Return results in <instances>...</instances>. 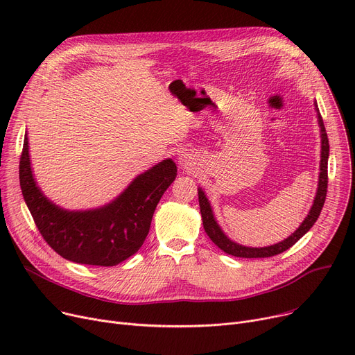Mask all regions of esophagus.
Instances as JSON below:
<instances>
[{
    "mask_svg": "<svg viewBox=\"0 0 355 355\" xmlns=\"http://www.w3.org/2000/svg\"><path fill=\"white\" fill-rule=\"evenodd\" d=\"M180 165H181V168H184V170H190V168L193 166L191 158H189L187 155H181V158H180Z\"/></svg>",
    "mask_w": 355,
    "mask_h": 355,
    "instance_id": "esophagus-1",
    "label": "esophagus"
}]
</instances>
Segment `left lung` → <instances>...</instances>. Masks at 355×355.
Here are the masks:
<instances>
[{"label": "left lung", "mask_w": 355, "mask_h": 355, "mask_svg": "<svg viewBox=\"0 0 355 355\" xmlns=\"http://www.w3.org/2000/svg\"><path fill=\"white\" fill-rule=\"evenodd\" d=\"M315 110H316V118H318V125H320V134H321V162H320V178H318V189H316V194L312 202V207L305 217V220L301 223V226L297 227L289 237L285 240L279 241V243L265 246V248H249L239 245L232 239L226 236V233L221 230L218 226V223L214 217L211 204L206 196V193L202 191L201 187H198V202H200V213L202 218V226L204 230H206L207 236L213 240V243L218 246L223 252H226L227 254L236 256V257H270L275 254L282 253L292 248L297 240H300L305 233L309 232V229L313 226V223L318 220L321 210L324 207L325 197H327V189H328V157H329V144H328V137H327V130L324 126V121L321 118L320 109L316 102Z\"/></svg>", "instance_id": "obj_1"}]
</instances>
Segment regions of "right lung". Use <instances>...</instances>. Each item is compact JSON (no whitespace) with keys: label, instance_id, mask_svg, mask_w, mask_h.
Segmentation results:
<instances>
[{"label":"right lung","instance_id":"add662e5","mask_svg":"<svg viewBox=\"0 0 355 355\" xmlns=\"http://www.w3.org/2000/svg\"><path fill=\"white\" fill-rule=\"evenodd\" d=\"M177 177L166 158L137 175L110 202L98 209L66 210L49 200L35 182L27 132L20 159L24 201L47 245L74 263L115 266L135 254L145 241L157 204Z\"/></svg>","mask_w":355,"mask_h":355}]
</instances>
